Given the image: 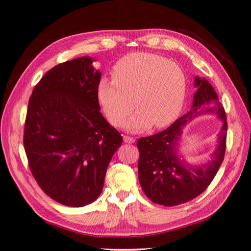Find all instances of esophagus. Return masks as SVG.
Segmentation results:
<instances>
[{
  "label": "esophagus",
  "mask_w": 251,
  "mask_h": 251,
  "mask_svg": "<svg viewBox=\"0 0 251 251\" xmlns=\"http://www.w3.org/2000/svg\"><path fill=\"white\" fill-rule=\"evenodd\" d=\"M123 141L126 143H133L135 142V139L132 137H128V135H125V137H123Z\"/></svg>",
  "instance_id": "34e87169"
}]
</instances>
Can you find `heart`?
<instances>
[{"instance_id": "obj_1", "label": "heart", "mask_w": 251, "mask_h": 251, "mask_svg": "<svg viewBox=\"0 0 251 251\" xmlns=\"http://www.w3.org/2000/svg\"><path fill=\"white\" fill-rule=\"evenodd\" d=\"M113 80L101 79L97 89L99 102L113 126L138 110L126 128L142 131L164 128L176 120L186 97V76L178 65L150 52H132L118 61ZM134 101H132V100Z\"/></svg>"}]
</instances>
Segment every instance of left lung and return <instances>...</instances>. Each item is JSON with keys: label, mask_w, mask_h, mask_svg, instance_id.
<instances>
[{"label": "left lung", "mask_w": 251, "mask_h": 251, "mask_svg": "<svg viewBox=\"0 0 251 251\" xmlns=\"http://www.w3.org/2000/svg\"><path fill=\"white\" fill-rule=\"evenodd\" d=\"M197 91L190 111L161 132L138 140L140 152L138 173L144 194L153 203L176 206L201 195L217 174L226 151L227 121L216 91L205 78H195ZM217 114L223 120L219 144L208 164L187 165L178 153L182 126L201 114Z\"/></svg>", "instance_id": "1"}]
</instances>
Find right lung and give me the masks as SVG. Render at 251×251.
<instances>
[{"label":"right lung","mask_w":251,"mask_h":251,"mask_svg":"<svg viewBox=\"0 0 251 251\" xmlns=\"http://www.w3.org/2000/svg\"><path fill=\"white\" fill-rule=\"evenodd\" d=\"M88 56L44 75L28 101L24 149L39 187L59 204L82 207L102 192L122 137L100 113L101 73Z\"/></svg>","instance_id":"add662e5"}]
</instances>
